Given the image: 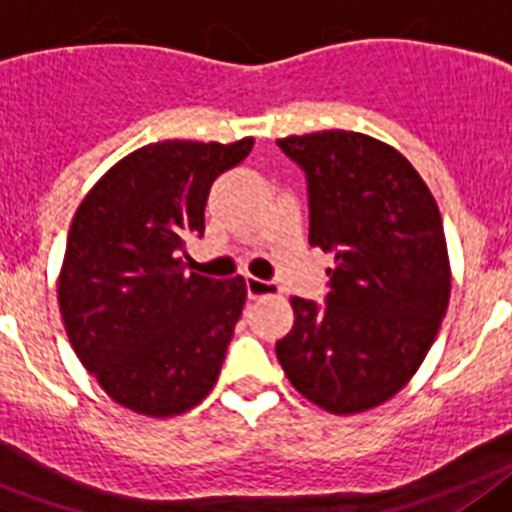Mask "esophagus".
Masks as SVG:
<instances>
[{
    "label": "esophagus",
    "mask_w": 512,
    "mask_h": 512,
    "mask_svg": "<svg viewBox=\"0 0 512 512\" xmlns=\"http://www.w3.org/2000/svg\"><path fill=\"white\" fill-rule=\"evenodd\" d=\"M281 286L273 281H260V278H247V296L250 299H262V296H278Z\"/></svg>",
    "instance_id": "obj_1"
}]
</instances>
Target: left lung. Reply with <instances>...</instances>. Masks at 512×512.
Returning <instances> with one entry per match:
<instances>
[{
  "label": "left lung",
  "instance_id": "1",
  "mask_svg": "<svg viewBox=\"0 0 512 512\" xmlns=\"http://www.w3.org/2000/svg\"><path fill=\"white\" fill-rule=\"evenodd\" d=\"M309 182V244L335 255L327 304L293 296L275 355L301 397L332 415L391 399L422 366L451 299L443 219L394 146L355 131L278 139Z\"/></svg>",
  "mask_w": 512,
  "mask_h": 512
}]
</instances>
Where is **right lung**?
Segmentation results:
<instances>
[{
  "label": "right lung",
  "instance_id": "right-lung-1",
  "mask_svg": "<svg viewBox=\"0 0 512 512\" xmlns=\"http://www.w3.org/2000/svg\"><path fill=\"white\" fill-rule=\"evenodd\" d=\"M255 139L159 141L113 164L79 203L59 273L71 348L113 402L172 417L208 397L247 299L242 275L185 270L213 180Z\"/></svg>",
  "mask_w": 512,
  "mask_h": 512
}]
</instances>
